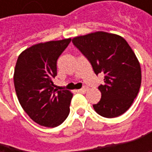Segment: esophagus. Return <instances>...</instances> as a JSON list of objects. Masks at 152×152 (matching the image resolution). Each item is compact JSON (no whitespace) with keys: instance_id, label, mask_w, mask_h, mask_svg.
I'll return each instance as SVG.
<instances>
[{"instance_id":"esophagus-1","label":"esophagus","mask_w":152,"mask_h":152,"mask_svg":"<svg viewBox=\"0 0 152 152\" xmlns=\"http://www.w3.org/2000/svg\"><path fill=\"white\" fill-rule=\"evenodd\" d=\"M87 90H88V87H87V86H83V87L81 89V91H86Z\"/></svg>"}]
</instances>
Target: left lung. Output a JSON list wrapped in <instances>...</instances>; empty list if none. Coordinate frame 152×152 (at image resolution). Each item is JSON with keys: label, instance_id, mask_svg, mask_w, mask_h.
Here are the masks:
<instances>
[{"label": "left lung", "instance_id": "obj_1", "mask_svg": "<svg viewBox=\"0 0 152 152\" xmlns=\"http://www.w3.org/2000/svg\"><path fill=\"white\" fill-rule=\"evenodd\" d=\"M91 63L94 73L104 74L99 86L101 99L94 110L106 118L124 113L137 98L141 86V67L133 50L121 36L98 31L72 39Z\"/></svg>", "mask_w": 152, "mask_h": 152}]
</instances>
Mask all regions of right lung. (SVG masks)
<instances>
[{"label": "right lung", "mask_w": 152, "mask_h": 152, "mask_svg": "<svg viewBox=\"0 0 152 152\" xmlns=\"http://www.w3.org/2000/svg\"><path fill=\"white\" fill-rule=\"evenodd\" d=\"M71 39L49 41L31 46L18 57L14 84L20 105L36 123L48 128L61 125L69 113L73 94L53 88L57 60Z\"/></svg>", "instance_id": "obj_1"}]
</instances>
